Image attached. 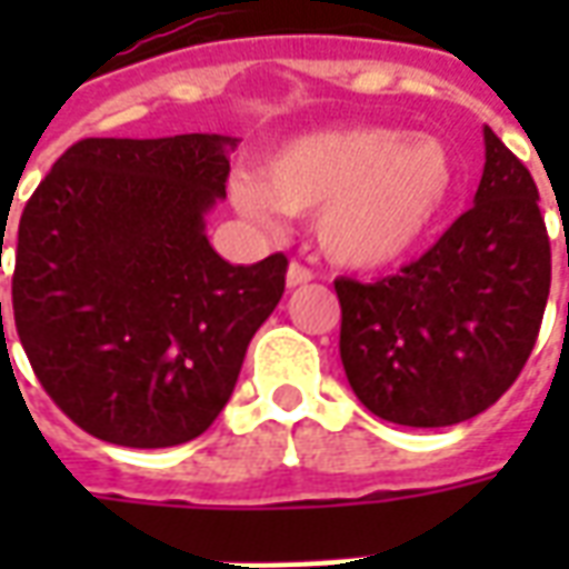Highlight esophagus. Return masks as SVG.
<instances>
[{"label": "esophagus", "instance_id": "esophagus-1", "mask_svg": "<svg viewBox=\"0 0 569 569\" xmlns=\"http://www.w3.org/2000/svg\"><path fill=\"white\" fill-rule=\"evenodd\" d=\"M313 280V271H310L308 264H301V261H292L289 264V271H286V286H301L310 283Z\"/></svg>", "mask_w": 569, "mask_h": 569}]
</instances>
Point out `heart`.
<instances>
[{"mask_svg":"<svg viewBox=\"0 0 569 569\" xmlns=\"http://www.w3.org/2000/svg\"><path fill=\"white\" fill-rule=\"evenodd\" d=\"M453 179V154L436 137L357 124L286 142L259 176H234L231 200L264 228H277L280 212H317V240L329 259L381 268L429 234Z\"/></svg>","mask_w":569,"mask_h":569,"instance_id":"obj_1","label":"heart"}]
</instances>
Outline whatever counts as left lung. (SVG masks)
I'll list each match as a JSON object with an SVG mask.
<instances>
[{
  "instance_id": "left-lung-1",
  "label": "left lung",
  "mask_w": 569,
  "mask_h": 569,
  "mask_svg": "<svg viewBox=\"0 0 569 569\" xmlns=\"http://www.w3.org/2000/svg\"><path fill=\"white\" fill-rule=\"evenodd\" d=\"M549 286L537 182L485 128L476 203L393 277L335 280L347 381L371 415L399 427L476 418L525 369Z\"/></svg>"
}]
</instances>
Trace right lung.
Returning a JSON list of instances; mask_svg holds the SVG:
<instances>
[{
    "label": "right lung",
    "instance_id": "right-lung-1",
    "mask_svg": "<svg viewBox=\"0 0 569 569\" xmlns=\"http://www.w3.org/2000/svg\"><path fill=\"white\" fill-rule=\"evenodd\" d=\"M234 142L79 140L23 207L11 277L20 345L44 393L97 439H198L283 296V252L228 264L203 234Z\"/></svg>",
    "mask_w": 569,
    "mask_h": 569
}]
</instances>
